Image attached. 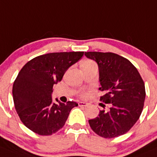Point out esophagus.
Instances as JSON below:
<instances>
[{
    "label": "esophagus",
    "instance_id": "esophagus-1",
    "mask_svg": "<svg viewBox=\"0 0 157 157\" xmlns=\"http://www.w3.org/2000/svg\"><path fill=\"white\" fill-rule=\"evenodd\" d=\"M87 105H88L87 102H78V106L86 107Z\"/></svg>",
    "mask_w": 157,
    "mask_h": 157
}]
</instances>
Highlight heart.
<instances>
[{
	"label": "heart",
	"mask_w": 157,
	"mask_h": 157,
	"mask_svg": "<svg viewBox=\"0 0 157 157\" xmlns=\"http://www.w3.org/2000/svg\"><path fill=\"white\" fill-rule=\"evenodd\" d=\"M94 62H92V61H90V60H86L85 61V62H82V65H90V64H93ZM83 97L86 96V94H83L82 95Z\"/></svg>",
	"instance_id": "heart-1"
}]
</instances>
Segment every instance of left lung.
I'll use <instances>...</instances> for the list:
<instances>
[{
  "label": "left lung",
  "instance_id": "8db88e82",
  "mask_svg": "<svg viewBox=\"0 0 157 157\" xmlns=\"http://www.w3.org/2000/svg\"><path fill=\"white\" fill-rule=\"evenodd\" d=\"M98 66L99 90L105 94L100 100L110 104L108 112L100 110L89 119L92 130L104 138H115L126 133L140 118L146 91L138 70L128 59L112 52H85Z\"/></svg>",
  "mask_w": 157,
  "mask_h": 157
}]
</instances>
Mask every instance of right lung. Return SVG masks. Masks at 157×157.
I'll return each instance as SVG.
<instances>
[{
  "label": "right lung",
  "mask_w": 157,
  "mask_h": 157,
  "mask_svg": "<svg viewBox=\"0 0 157 157\" xmlns=\"http://www.w3.org/2000/svg\"><path fill=\"white\" fill-rule=\"evenodd\" d=\"M84 52H54L40 55L27 62L13 85L15 109L24 125L41 136H50L62 129L75 102H52L53 86L62 79L70 66Z\"/></svg>",
  "instance_id": "right-lung-1"
}]
</instances>
